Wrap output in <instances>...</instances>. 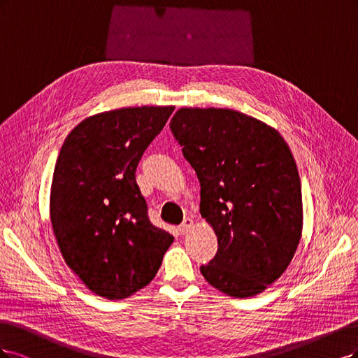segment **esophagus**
Listing matches in <instances>:
<instances>
[{"label":"esophagus","mask_w":358,"mask_h":358,"mask_svg":"<svg viewBox=\"0 0 358 358\" xmlns=\"http://www.w3.org/2000/svg\"><path fill=\"white\" fill-rule=\"evenodd\" d=\"M192 226H193V220L192 218H186V220H184L180 226H178V230H180V234H187L189 230L192 229Z\"/></svg>","instance_id":"esophagus-1"}]
</instances>
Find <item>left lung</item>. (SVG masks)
Wrapping results in <instances>:
<instances>
[{
	"label": "left lung",
	"instance_id": "8db88e82",
	"mask_svg": "<svg viewBox=\"0 0 358 358\" xmlns=\"http://www.w3.org/2000/svg\"><path fill=\"white\" fill-rule=\"evenodd\" d=\"M169 128L201 182V215L218 248L201 273L217 290L251 297L290 264L302 235V187L284 138L229 108H181Z\"/></svg>",
	"mask_w": 358,
	"mask_h": 358
}]
</instances>
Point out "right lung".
Masks as SVG:
<instances>
[{
	"mask_svg": "<svg viewBox=\"0 0 358 358\" xmlns=\"http://www.w3.org/2000/svg\"><path fill=\"white\" fill-rule=\"evenodd\" d=\"M172 111L134 107L87 117L65 138L56 160L50 220L57 245L89 290L110 301L152 281L174 241L150 223L135 180Z\"/></svg>",
	"mask_w": 358,
	"mask_h": 358,
	"instance_id": "add662e5",
	"label": "right lung"
}]
</instances>
